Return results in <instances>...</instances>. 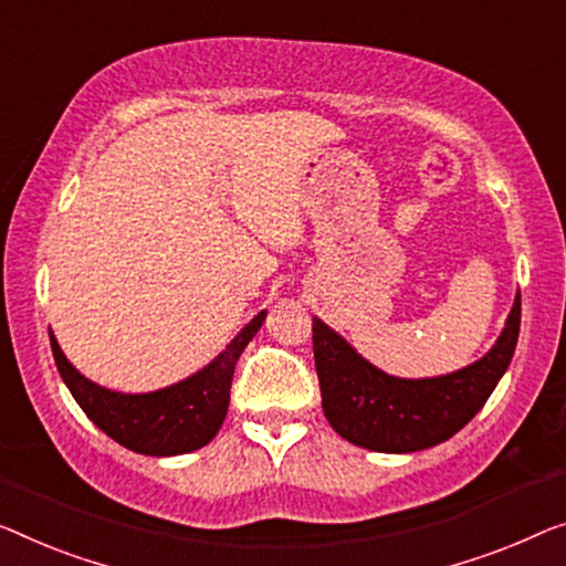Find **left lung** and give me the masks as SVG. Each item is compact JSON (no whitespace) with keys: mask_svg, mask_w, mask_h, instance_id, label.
Segmentation results:
<instances>
[{"mask_svg":"<svg viewBox=\"0 0 566 566\" xmlns=\"http://www.w3.org/2000/svg\"><path fill=\"white\" fill-rule=\"evenodd\" d=\"M521 294L499 340L483 358L432 378H399L360 356L319 317H312V350L323 411L343 440L374 452H419L458 434L483 409L518 343Z\"/></svg>","mask_w":566,"mask_h":566,"instance_id":"obj_1","label":"left lung"}]
</instances>
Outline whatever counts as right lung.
I'll use <instances>...</instances> for the list:
<instances>
[{"instance_id":"1","label":"right lung","mask_w":566,"mask_h":566,"mask_svg":"<svg viewBox=\"0 0 566 566\" xmlns=\"http://www.w3.org/2000/svg\"><path fill=\"white\" fill-rule=\"evenodd\" d=\"M264 317L266 310H261L226 345V350L218 353L198 374L147 394H122L91 381L65 358L53 331H50V348L67 391L101 432L132 452L172 458V454L200 450L218 434L229 411L235 360L259 333Z\"/></svg>"}]
</instances>
